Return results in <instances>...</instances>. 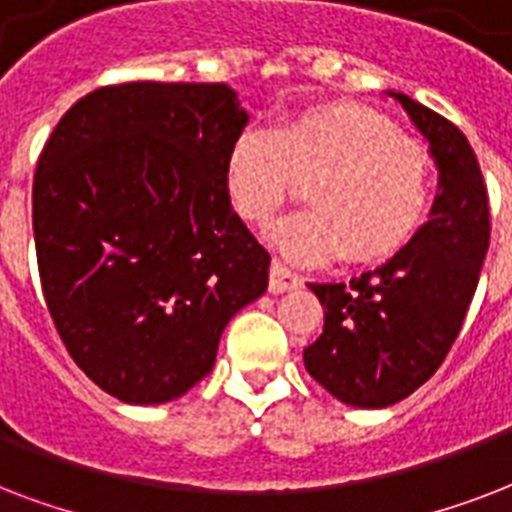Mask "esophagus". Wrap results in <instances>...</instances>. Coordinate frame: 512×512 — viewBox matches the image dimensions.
<instances>
[{
  "label": "esophagus",
  "mask_w": 512,
  "mask_h": 512,
  "mask_svg": "<svg viewBox=\"0 0 512 512\" xmlns=\"http://www.w3.org/2000/svg\"><path fill=\"white\" fill-rule=\"evenodd\" d=\"M301 277L293 275L291 269H285L280 261H272V267H269V291L272 293H285L293 291V288H299Z\"/></svg>",
  "instance_id": "esophagus-1"
}]
</instances>
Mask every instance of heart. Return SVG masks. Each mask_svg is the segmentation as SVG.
<instances>
[{
	"label": "heart",
	"instance_id": "b5f03b06",
	"mask_svg": "<svg viewBox=\"0 0 512 512\" xmlns=\"http://www.w3.org/2000/svg\"><path fill=\"white\" fill-rule=\"evenodd\" d=\"M310 178V208L267 232L283 259L376 264L414 237L433 194L430 160L366 106L318 104L240 130L224 157V189L240 219L264 224Z\"/></svg>",
	"mask_w": 512,
	"mask_h": 512
}]
</instances>
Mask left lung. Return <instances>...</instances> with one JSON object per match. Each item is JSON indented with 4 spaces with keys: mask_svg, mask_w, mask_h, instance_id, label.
<instances>
[{
    "mask_svg": "<svg viewBox=\"0 0 512 512\" xmlns=\"http://www.w3.org/2000/svg\"><path fill=\"white\" fill-rule=\"evenodd\" d=\"M398 101L438 168L430 221L387 264L350 283H310L323 334L304 366L347 406L384 408L438 371L457 339L489 251V197L465 133L403 93Z\"/></svg>",
    "mask_w": 512,
    "mask_h": 512,
    "instance_id": "8db88e82",
    "label": "left lung"
}]
</instances>
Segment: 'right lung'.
<instances>
[{"label":"right lung","mask_w":512,"mask_h":512,"mask_svg":"<svg viewBox=\"0 0 512 512\" xmlns=\"http://www.w3.org/2000/svg\"><path fill=\"white\" fill-rule=\"evenodd\" d=\"M248 125L224 82H125L79 98L34 173V243L66 350L122 403L181 398L267 291L269 253L224 189Z\"/></svg>","instance_id":"obj_1"}]
</instances>
